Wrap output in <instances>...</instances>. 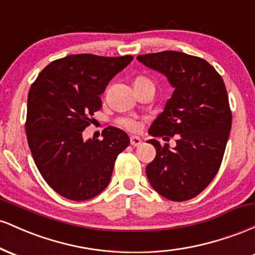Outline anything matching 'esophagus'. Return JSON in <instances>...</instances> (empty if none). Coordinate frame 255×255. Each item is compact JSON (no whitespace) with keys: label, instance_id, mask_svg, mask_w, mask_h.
<instances>
[{"label":"esophagus","instance_id":"esophagus-1","mask_svg":"<svg viewBox=\"0 0 255 255\" xmlns=\"http://www.w3.org/2000/svg\"><path fill=\"white\" fill-rule=\"evenodd\" d=\"M140 144H141V139H140L139 136H130V145L131 146H139Z\"/></svg>","mask_w":255,"mask_h":255}]
</instances>
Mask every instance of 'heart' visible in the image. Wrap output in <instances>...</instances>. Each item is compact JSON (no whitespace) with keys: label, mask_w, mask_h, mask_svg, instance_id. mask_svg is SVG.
Listing matches in <instances>:
<instances>
[{"label":"heart","mask_w":255,"mask_h":255,"mask_svg":"<svg viewBox=\"0 0 255 255\" xmlns=\"http://www.w3.org/2000/svg\"><path fill=\"white\" fill-rule=\"evenodd\" d=\"M133 87H134V90L141 89V87H153V83H152L151 79L148 77H146V75L139 74L133 79ZM118 124L121 126V127H124L125 129L130 130V131H135L139 129V127H140L139 122L135 121V120L128 119V118L120 119L118 121Z\"/></svg>","instance_id":"heart-1"}]
</instances>
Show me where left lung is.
I'll return each mask as SVG.
<instances>
[{"mask_svg":"<svg viewBox=\"0 0 255 255\" xmlns=\"http://www.w3.org/2000/svg\"><path fill=\"white\" fill-rule=\"evenodd\" d=\"M136 58L163 73L175 87L148 133L168 140L175 136L176 146L148 140L157 153L146 175L164 198L189 200L211 183L223 160L233 120L224 81L207 61L184 52L166 50Z\"/></svg>","mask_w":255,"mask_h":255,"instance_id":"1","label":"left lung"}]
</instances>
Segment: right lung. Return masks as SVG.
<instances>
[{"mask_svg": "<svg viewBox=\"0 0 255 255\" xmlns=\"http://www.w3.org/2000/svg\"><path fill=\"white\" fill-rule=\"evenodd\" d=\"M133 56L105 57L80 54L52 61L31 85L26 135L38 170L63 198L84 201L110 182L116 158L129 145L124 130L108 127L103 139H83L99 95Z\"/></svg>", "mask_w": 255, "mask_h": 255, "instance_id": "add662e5", "label": "right lung"}]
</instances>
